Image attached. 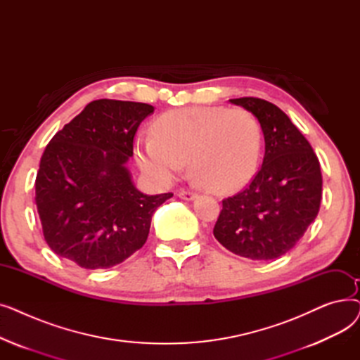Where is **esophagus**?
I'll use <instances>...</instances> for the list:
<instances>
[{
  "mask_svg": "<svg viewBox=\"0 0 360 360\" xmlns=\"http://www.w3.org/2000/svg\"><path fill=\"white\" fill-rule=\"evenodd\" d=\"M197 193H194V191H188V190H179L178 191V197L179 198H182V200H186V201H191V200H194V198H197Z\"/></svg>",
  "mask_w": 360,
  "mask_h": 360,
  "instance_id": "34e87169",
  "label": "esophagus"
}]
</instances>
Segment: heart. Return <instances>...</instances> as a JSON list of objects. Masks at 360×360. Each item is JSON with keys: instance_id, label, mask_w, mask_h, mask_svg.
<instances>
[{"instance_id": "obj_1", "label": "heart", "mask_w": 360, "mask_h": 360, "mask_svg": "<svg viewBox=\"0 0 360 360\" xmlns=\"http://www.w3.org/2000/svg\"><path fill=\"white\" fill-rule=\"evenodd\" d=\"M261 150V128L242 108L194 106L165 112L153 136L136 140V158L159 182L175 179L190 160L193 178L207 191L229 194L254 176Z\"/></svg>"}]
</instances>
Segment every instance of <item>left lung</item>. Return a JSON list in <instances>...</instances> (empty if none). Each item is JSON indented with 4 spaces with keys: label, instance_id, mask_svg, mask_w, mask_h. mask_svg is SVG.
Listing matches in <instances>:
<instances>
[{
    "label": "left lung",
    "instance_id": "8db88e82",
    "mask_svg": "<svg viewBox=\"0 0 360 360\" xmlns=\"http://www.w3.org/2000/svg\"><path fill=\"white\" fill-rule=\"evenodd\" d=\"M231 102L258 120L266 153L247 190L223 200L213 233L236 255L274 259L295 247L319 212L321 166L308 140L280 108L258 98Z\"/></svg>",
    "mask_w": 360,
    "mask_h": 360
}]
</instances>
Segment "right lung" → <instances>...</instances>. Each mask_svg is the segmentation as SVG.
<instances>
[{
	"mask_svg": "<svg viewBox=\"0 0 360 360\" xmlns=\"http://www.w3.org/2000/svg\"><path fill=\"white\" fill-rule=\"evenodd\" d=\"M155 108L99 99L46 146L34 190L49 248L82 269L121 264L147 240L151 216L172 193L139 191L127 162L141 121Z\"/></svg>",
	"mask_w": 360,
	"mask_h": 360,
	"instance_id": "add662e5",
	"label": "right lung"
}]
</instances>
